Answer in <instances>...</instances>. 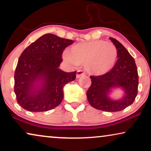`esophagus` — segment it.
<instances>
[{"mask_svg":"<svg viewBox=\"0 0 151 151\" xmlns=\"http://www.w3.org/2000/svg\"><path fill=\"white\" fill-rule=\"evenodd\" d=\"M85 76V73L83 70H78L76 72V78H80L81 76Z\"/></svg>","mask_w":151,"mask_h":151,"instance_id":"obj_1","label":"esophagus"}]
</instances>
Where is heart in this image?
Listing matches in <instances>:
<instances>
[{"label": "heart", "mask_w": 151, "mask_h": 151, "mask_svg": "<svg viewBox=\"0 0 151 151\" xmlns=\"http://www.w3.org/2000/svg\"><path fill=\"white\" fill-rule=\"evenodd\" d=\"M63 56L70 63L85 64L87 71L90 74L103 75L115 65L118 50L111 42L97 40L76 44Z\"/></svg>", "instance_id": "1"}]
</instances>
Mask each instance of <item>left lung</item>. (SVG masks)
I'll return each instance as SVG.
<instances>
[{"instance_id":"1","label":"left lung","mask_w":151,"mask_h":151,"mask_svg":"<svg viewBox=\"0 0 151 151\" xmlns=\"http://www.w3.org/2000/svg\"><path fill=\"white\" fill-rule=\"evenodd\" d=\"M110 40L118 50V60L111 70L100 76H90L92 84L87 91L89 103L95 109L115 112L124 109L134 102L137 94L138 73L133 57L117 40ZM120 86L125 91L122 99L114 101L108 94L112 88Z\"/></svg>"}]
</instances>
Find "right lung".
<instances>
[{"instance_id":"right-lung-1","label":"right lung","mask_w":151,"mask_h":151,"mask_svg":"<svg viewBox=\"0 0 151 151\" xmlns=\"http://www.w3.org/2000/svg\"><path fill=\"white\" fill-rule=\"evenodd\" d=\"M73 43L71 40L47 33L22 52L15 70L14 92L23 109L46 111L61 103L63 87L75 79L76 72L65 73L59 67L63 50Z\"/></svg>"}]
</instances>
